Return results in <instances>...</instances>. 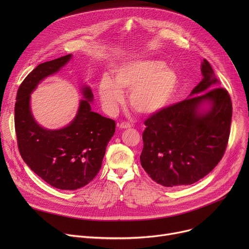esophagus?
Instances as JSON below:
<instances>
[{"label":"esophagus","instance_id":"34e87169","mask_svg":"<svg viewBox=\"0 0 249 249\" xmlns=\"http://www.w3.org/2000/svg\"><path fill=\"white\" fill-rule=\"evenodd\" d=\"M118 127H119L120 129H128V128H131L132 126L130 125L128 122H122V123L118 125Z\"/></svg>","mask_w":249,"mask_h":249}]
</instances>
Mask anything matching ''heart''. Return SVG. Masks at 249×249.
<instances>
[{
  "mask_svg": "<svg viewBox=\"0 0 249 249\" xmlns=\"http://www.w3.org/2000/svg\"><path fill=\"white\" fill-rule=\"evenodd\" d=\"M177 72L160 60L142 58L121 63L113 70V78L104 75L98 95L104 111L115 116L129 91V104L137 113L151 116L172 103L178 89Z\"/></svg>",
  "mask_w": 249,
  "mask_h": 249,
  "instance_id": "heart-1",
  "label": "heart"
}]
</instances>
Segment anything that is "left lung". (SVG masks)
<instances>
[{
    "label": "left lung",
    "instance_id": "8db88e82",
    "mask_svg": "<svg viewBox=\"0 0 249 249\" xmlns=\"http://www.w3.org/2000/svg\"><path fill=\"white\" fill-rule=\"evenodd\" d=\"M202 81L189 99L154 114L144 122L140 162L163 187L200 180L218 164L230 134L232 103L206 59Z\"/></svg>",
    "mask_w": 249,
    "mask_h": 249
}]
</instances>
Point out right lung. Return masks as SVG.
Segmentation results:
<instances>
[{
    "label": "right lung",
    "instance_id": "obj_1",
    "mask_svg": "<svg viewBox=\"0 0 249 249\" xmlns=\"http://www.w3.org/2000/svg\"><path fill=\"white\" fill-rule=\"evenodd\" d=\"M71 57L68 54L39 64L21 84L15 104V129L23 160L50 186L70 191L85 187L97 176L116 128L114 120L91 111L94 95L87 85L80 89L83 99L67 126L48 129L35 120L31 94Z\"/></svg>",
    "mask_w": 249,
    "mask_h": 249
}]
</instances>
